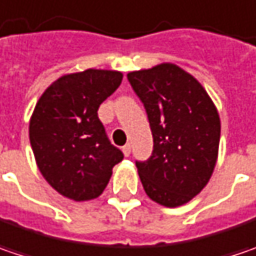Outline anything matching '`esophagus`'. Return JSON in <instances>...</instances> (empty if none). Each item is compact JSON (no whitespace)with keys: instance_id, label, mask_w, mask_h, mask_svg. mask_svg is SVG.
Here are the masks:
<instances>
[{"instance_id":"obj_1","label":"esophagus","mask_w":256,"mask_h":256,"mask_svg":"<svg viewBox=\"0 0 256 256\" xmlns=\"http://www.w3.org/2000/svg\"><path fill=\"white\" fill-rule=\"evenodd\" d=\"M123 153H124V156H128L130 154V152H132V146H130V143H126L124 146H123Z\"/></svg>"}]
</instances>
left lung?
<instances>
[{
    "label": "left lung",
    "mask_w": 256,
    "mask_h": 256,
    "mask_svg": "<svg viewBox=\"0 0 256 256\" xmlns=\"http://www.w3.org/2000/svg\"><path fill=\"white\" fill-rule=\"evenodd\" d=\"M128 78L146 108L153 136L152 156L136 162L144 192L168 208L188 204L216 164V107L194 76L170 62L128 72Z\"/></svg>",
    "instance_id": "1"
}]
</instances>
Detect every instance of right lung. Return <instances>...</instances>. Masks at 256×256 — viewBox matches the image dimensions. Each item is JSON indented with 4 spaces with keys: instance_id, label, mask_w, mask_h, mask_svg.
<instances>
[{
    "instance_id": "obj_1",
    "label": "right lung",
    "mask_w": 256,
    "mask_h": 256,
    "mask_svg": "<svg viewBox=\"0 0 256 256\" xmlns=\"http://www.w3.org/2000/svg\"><path fill=\"white\" fill-rule=\"evenodd\" d=\"M123 74L112 70L74 72L42 93L30 120V143L44 179L62 196L82 202L100 196L112 169L123 160L97 116Z\"/></svg>"
}]
</instances>
